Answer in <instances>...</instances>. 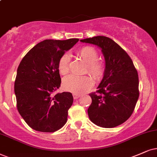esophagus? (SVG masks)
<instances>
[{"label":"esophagus","instance_id":"1","mask_svg":"<svg viewBox=\"0 0 157 157\" xmlns=\"http://www.w3.org/2000/svg\"><path fill=\"white\" fill-rule=\"evenodd\" d=\"M80 95H76V94H73V98H74V99H78L79 98H80Z\"/></svg>","mask_w":157,"mask_h":157}]
</instances>
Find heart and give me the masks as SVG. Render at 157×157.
<instances>
[{
	"mask_svg": "<svg viewBox=\"0 0 157 157\" xmlns=\"http://www.w3.org/2000/svg\"><path fill=\"white\" fill-rule=\"evenodd\" d=\"M77 56L86 63L85 73L88 72L96 79L104 76L105 65L102 61L97 60L98 53L90 46H85L77 51ZM69 56L65 53L61 57L58 63L59 72L61 75H67L69 71ZM63 88L68 92L76 95H81L90 90L93 85V80L90 76H75L71 75L63 80Z\"/></svg>",
	"mask_w": 157,
	"mask_h": 157,
	"instance_id": "1",
	"label": "heart"
}]
</instances>
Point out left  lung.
I'll return each mask as SVG.
<instances>
[{"label": "left lung", "mask_w": 157, "mask_h": 157, "mask_svg": "<svg viewBox=\"0 0 157 157\" xmlns=\"http://www.w3.org/2000/svg\"><path fill=\"white\" fill-rule=\"evenodd\" d=\"M97 45L105 59L104 77L96 93L90 96L88 109L90 121L105 128L117 127L128 120L139 97L138 75L129 55L113 40L96 36L80 40Z\"/></svg>", "instance_id": "left-lung-1"}]
</instances>
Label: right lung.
Returning a JSON list of instances; mask_svg holds the SVG:
<instances>
[{"label":"right lung","mask_w":157,"mask_h":157,"mask_svg":"<svg viewBox=\"0 0 157 157\" xmlns=\"http://www.w3.org/2000/svg\"><path fill=\"white\" fill-rule=\"evenodd\" d=\"M78 40H45L35 45L18 67L14 82L17 109L33 130L52 132L66 124L72 94L53 92L61 86L59 59Z\"/></svg>","instance_id":"1"}]
</instances>
